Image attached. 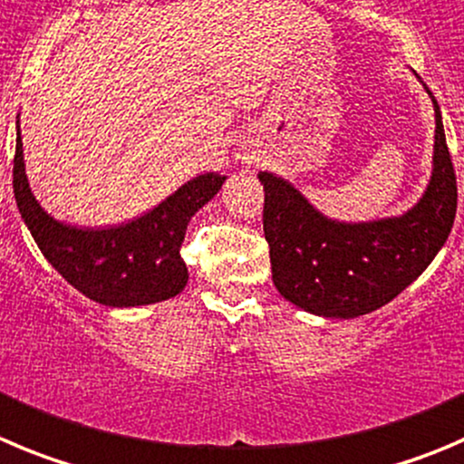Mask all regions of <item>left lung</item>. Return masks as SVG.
I'll use <instances>...</instances> for the list:
<instances>
[{"instance_id":"1","label":"left lung","mask_w":464,"mask_h":464,"mask_svg":"<svg viewBox=\"0 0 464 464\" xmlns=\"http://www.w3.org/2000/svg\"><path fill=\"white\" fill-rule=\"evenodd\" d=\"M428 95L435 107L432 176L423 197L398 218L336 222L288 180L258 171L272 281L285 300L323 318L371 314L405 291L444 246L456 219L458 185L440 105Z\"/></svg>"}]
</instances>
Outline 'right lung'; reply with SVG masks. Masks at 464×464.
Instances as JSON below:
<instances>
[{
	"label": "right lung",
	"instance_id": "right-lung-1",
	"mask_svg": "<svg viewBox=\"0 0 464 464\" xmlns=\"http://www.w3.org/2000/svg\"><path fill=\"white\" fill-rule=\"evenodd\" d=\"M224 180L222 173H201L153 210L121 227H71L47 215L32 194L17 125L13 192L20 215L50 266L98 304L123 309L179 295L189 276L180 258L188 224L222 189Z\"/></svg>",
	"mask_w": 464,
	"mask_h": 464
}]
</instances>
